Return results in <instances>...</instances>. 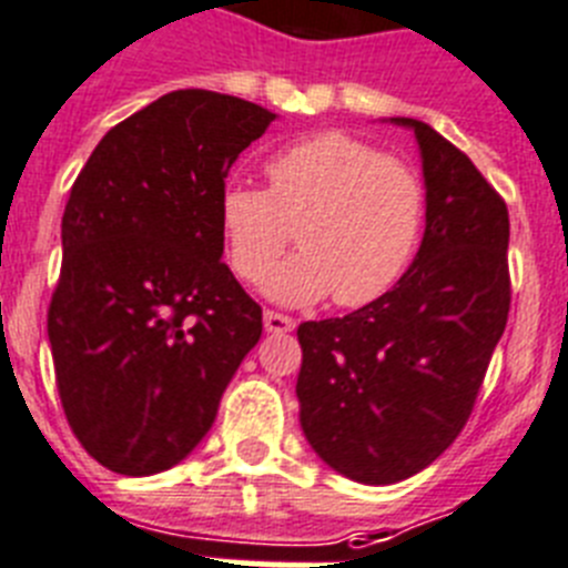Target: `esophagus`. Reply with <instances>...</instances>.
I'll use <instances>...</instances> for the list:
<instances>
[{
	"mask_svg": "<svg viewBox=\"0 0 568 568\" xmlns=\"http://www.w3.org/2000/svg\"><path fill=\"white\" fill-rule=\"evenodd\" d=\"M295 327V322L284 313H275V310H264V331L281 336V333H290Z\"/></svg>",
	"mask_w": 568,
	"mask_h": 568,
	"instance_id": "obj_1",
	"label": "esophagus"
}]
</instances>
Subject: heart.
Instances as JSON below:
<instances>
[{"mask_svg":"<svg viewBox=\"0 0 568 568\" xmlns=\"http://www.w3.org/2000/svg\"><path fill=\"white\" fill-rule=\"evenodd\" d=\"M266 192L226 183L217 217L237 278L261 281L296 226L303 250L276 267L264 290L281 304L333 293L365 307L408 273L425 226V183L410 163L344 132H316L275 149Z\"/></svg>","mask_w":568,"mask_h":568,"instance_id":"b5f03b06","label":"heart"}]
</instances>
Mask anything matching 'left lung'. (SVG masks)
Segmentation results:
<instances>
[{
	"mask_svg": "<svg viewBox=\"0 0 568 568\" xmlns=\"http://www.w3.org/2000/svg\"><path fill=\"white\" fill-rule=\"evenodd\" d=\"M425 235L390 293L344 318L298 327V416L333 471L390 486L459 436L511 304L508 210L468 154L414 118Z\"/></svg>",
	"mask_w": 568,
	"mask_h": 568,
	"instance_id": "left-lung-1",
	"label": "left lung"
}]
</instances>
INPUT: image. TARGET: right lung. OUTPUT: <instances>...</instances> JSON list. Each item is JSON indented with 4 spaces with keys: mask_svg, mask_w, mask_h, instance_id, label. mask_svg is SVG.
<instances>
[{
    "mask_svg": "<svg viewBox=\"0 0 568 568\" xmlns=\"http://www.w3.org/2000/svg\"><path fill=\"white\" fill-rule=\"evenodd\" d=\"M273 120L241 97L172 91L77 174L48 342L68 425L109 471L149 477L189 457L258 344L261 307L221 261L217 201Z\"/></svg>",
    "mask_w": 568,
    "mask_h": 568,
    "instance_id": "right-lung-1",
    "label": "right lung"
}]
</instances>
